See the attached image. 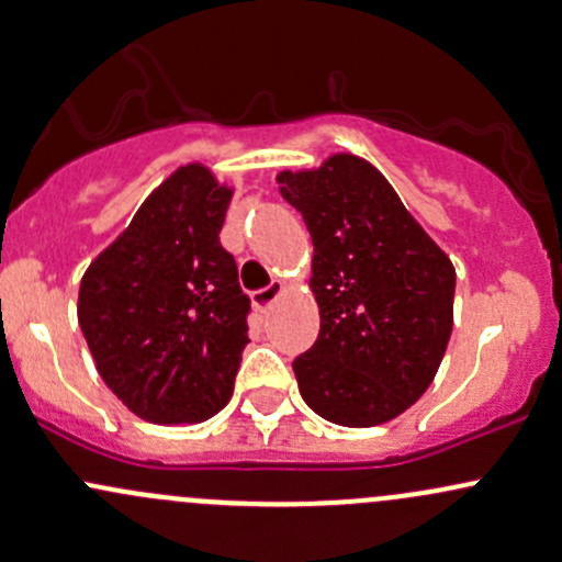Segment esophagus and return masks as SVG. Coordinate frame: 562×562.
Instances as JSON below:
<instances>
[{
	"label": "esophagus",
	"mask_w": 562,
	"mask_h": 562,
	"mask_svg": "<svg viewBox=\"0 0 562 562\" xmlns=\"http://www.w3.org/2000/svg\"><path fill=\"white\" fill-rule=\"evenodd\" d=\"M281 292H283V283L281 281H270L268 286L257 289V292L251 294V303H255L257 311H265V307L273 303V300H279Z\"/></svg>",
	"instance_id": "obj_1"
}]
</instances>
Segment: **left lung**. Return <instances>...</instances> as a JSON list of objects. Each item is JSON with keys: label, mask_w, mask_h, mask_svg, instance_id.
<instances>
[{"label": "left lung", "mask_w": 562, "mask_h": 562, "mask_svg": "<svg viewBox=\"0 0 562 562\" xmlns=\"http://www.w3.org/2000/svg\"><path fill=\"white\" fill-rule=\"evenodd\" d=\"M313 240L322 329L292 361L307 407L337 426L396 418L431 385L452 331L456 268L370 162L335 155L279 173Z\"/></svg>", "instance_id": "left-lung-1"}]
</instances>
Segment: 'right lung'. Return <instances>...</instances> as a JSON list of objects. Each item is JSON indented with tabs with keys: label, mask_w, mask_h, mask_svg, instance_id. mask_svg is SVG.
Returning a JSON list of instances; mask_svg holds the SVG:
<instances>
[{
	"label": "right lung",
	"mask_w": 562,
	"mask_h": 562,
	"mask_svg": "<svg viewBox=\"0 0 562 562\" xmlns=\"http://www.w3.org/2000/svg\"><path fill=\"white\" fill-rule=\"evenodd\" d=\"M231 198L209 168L182 166L82 276L95 370L149 424H201L233 396L251 300L220 244Z\"/></svg>",
	"instance_id": "add662e5"
}]
</instances>
